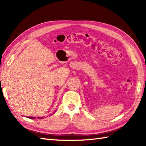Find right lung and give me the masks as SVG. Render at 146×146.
<instances>
[{"label":"right lung","instance_id":"obj_1","mask_svg":"<svg viewBox=\"0 0 146 146\" xmlns=\"http://www.w3.org/2000/svg\"><path fill=\"white\" fill-rule=\"evenodd\" d=\"M28 118H33V119H34V118H36V117H28ZM44 117H38V118H43Z\"/></svg>","mask_w":146,"mask_h":146}]
</instances>
